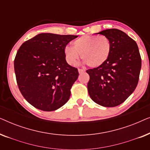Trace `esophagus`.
Instances as JSON below:
<instances>
[{
  "label": "esophagus",
  "instance_id": "1",
  "mask_svg": "<svg viewBox=\"0 0 150 150\" xmlns=\"http://www.w3.org/2000/svg\"><path fill=\"white\" fill-rule=\"evenodd\" d=\"M84 71H85V69H81V68H79V74H82V73H83Z\"/></svg>",
  "mask_w": 150,
  "mask_h": 150
}]
</instances>
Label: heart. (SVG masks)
Instances as JSON below:
<instances>
[{"instance_id": "b5f03b06", "label": "heart", "mask_w": 150, "mask_h": 150, "mask_svg": "<svg viewBox=\"0 0 150 150\" xmlns=\"http://www.w3.org/2000/svg\"><path fill=\"white\" fill-rule=\"evenodd\" d=\"M73 48L66 46L64 54L67 62L74 65L81 58L91 67H99L107 61L111 50V42L104 35H85L72 43Z\"/></svg>"}]
</instances>
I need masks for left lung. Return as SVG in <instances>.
Segmentation results:
<instances>
[{"instance_id": "left-lung-1", "label": "left lung", "mask_w": 150, "mask_h": 150, "mask_svg": "<svg viewBox=\"0 0 150 150\" xmlns=\"http://www.w3.org/2000/svg\"><path fill=\"white\" fill-rule=\"evenodd\" d=\"M107 37L111 50L107 61L87 69L90 97L96 103L114 107L123 103L136 89L141 68V58L136 42L116 28L98 33Z\"/></svg>"}]
</instances>
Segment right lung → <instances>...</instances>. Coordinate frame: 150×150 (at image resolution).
I'll return each mask as SVG.
<instances>
[{"instance_id":"add662e5","label":"right lung","mask_w":150,"mask_h":150,"mask_svg":"<svg viewBox=\"0 0 150 150\" xmlns=\"http://www.w3.org/2000/svg\"><path fill=\"white\" fill-rule=\"evenodd\" d=\"M78 36L40 33L26 41L14 59L20 91L38 109L52 111L68 101L79 71L65 60L64 49Z\"/></svg>"}]
</instances>
